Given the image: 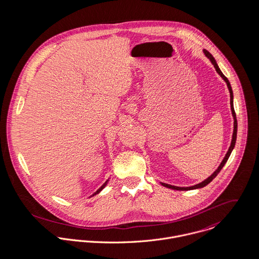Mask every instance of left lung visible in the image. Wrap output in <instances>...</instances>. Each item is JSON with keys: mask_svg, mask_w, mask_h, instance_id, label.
Masks as SVG:
<instances>
[{"mask_svg": "<svg viewBox=\"0 0 259 259\" xmlns=\"http://www.w3.org/2000/svg\"><path fill=\"white\" fill-rule=\"evenodd\" d=\"M203 53L205 54V56L210 60V62L212 63V65L214 66V68H215V70H217V72L219 73V74H221V76H222V78L225 80V82L227 83V87H228V90H229V93H230V107H231V111H232V115H233V117H234V130H233V136H232V141H231V145H230V147H229V149H228V151H227V153H226V155H225V157L223 158V160H222V163H221V165L219 166V168L207 179V180H205L204 182H202V183H200V184H198V185H193V186H189V187H180V186H174V185H166V184H161V185H163V186H165V187H168V188H171V189H177V190H190V189H195V188H200V187H203V186H205V185H208L219 174H220V171L222 170V167H223V165L225 164V162L227 161V159H228V157H229V155H230V153H231V151H232V149L234 148V146H235V142H236V135H237V119H236V114H235V111H234V108H233V93H232V89H231V85H230V82L228 81V79H227V77L224 75V74H222V71H221V69L219 68V66H218V64H217V62H215V60H214V58L212 57V55L208 52V51H206V50H203Z\"/></svg>", "mask_w": 259, "mask_h": 259, "instance_id": "left-lung-1", "label": "left lung"}]
</instances>
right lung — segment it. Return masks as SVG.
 <instances>
[{
  "label": "right lung",
  "mask_w": 259,
  "mask_h": 259,
  "mask_svg": "<svg viewBox=\"0 0 259 259\" xmlns=\"http://www.w3.org/2000/svg\"><path fill=\"white\" fill-rule=\"evenodd\" d=\"M107 183H108V181H107V182H106V183H105V184H104V185H102V186H101V188H99V189H98V190H97V191H96V192H95V193H94V194H93V195H95V194H97V193H99V192H100V191H101V190H102V189H103V188H104V187H105V186H106V185H107Z\"/></svg>",
  "instance_id": "obj_1"
}]
</instances>
